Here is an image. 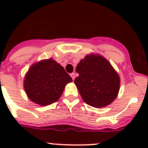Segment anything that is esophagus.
<instances>
[{
  "instance_id": "34e87169",
  "label": "esophagus",
  "mask_w": 148,
  "mask_h": 148,
  "mask_svg": "<svg viewBox=\"0 0 148 148\" xmlns=\"http://www.w3.org/2000/svg\"><path fill=\"white\" fill-rule=\"evenodd\" d=\"M71 77L72 79H73V81H74V79H75V74H74V73H71Z\"/></svg>"
}]
</instances>
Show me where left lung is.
I'll return each mask as SVG.
<instances>
[{
  "mask_svg": "<svg viewBox=\"0 0 148 148\" xmlns=\"http://www.w3.org/2000/svg\"><path fill=\"white\" fill-rule=\"evenodd\" d=\"M79 76L74 80L81 97L95 108L109 105L117 97L120 77L107 59L99 54H88L76 67Z\"/></svg>",
  "mask_w": 148,
  "mask_h": 148,
  "instance_id": "1",
  "label": "left lung"
}]
</instances>
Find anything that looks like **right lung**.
Listing matches in <instances>:
<instances>
[{"instance_id":"1","label":"right lung","mask_w":148,"mask_h":148,"mask_svg":"<svg viewBox=\"0 0 148 148\" xmlns=\"http://www.w3.org/2000/svg\"><path fill=\"white\" fill-rule=\"evenodd\" d=\"M72 78L64 67L49 58L34 64L24 81V88L28 98L37 104L49 105L58 101L66 84Z\"/></svg>"}]
</instances>
